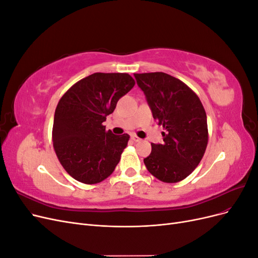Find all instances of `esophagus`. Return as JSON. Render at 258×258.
I'll return each mask as SVG.
<instances>
[{
  "label": "esophagus",
  "instance_id": "obj_1",
  "mask_svg": "<svg viewBox=\"0 0 258 258\" xmlns=\"http://www.w3.org/2000/svg\"><path fill=\"white\" fill-rule=\"evenodd\" d=\"M131 139H132V140H134V141H135V142H140V141H142V140H141V139H140V138H138L137 136H132V137H131Z\"/></svg>",
  "mask_w": 258,
  "mask_h": 258
}]
</instances>
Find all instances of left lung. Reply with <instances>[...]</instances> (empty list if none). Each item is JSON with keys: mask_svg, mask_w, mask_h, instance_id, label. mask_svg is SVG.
<instances>
[{"mask_svg": "<svg viewBox=\"0 0 258 258\" xmlns=\"http://www.w3.org/2000/svg\"><path fill=\"white\" fill-rule=\"evenodd\" d=\"M154 119L163 127L162 144L152 143L144 158L148 172L165 183L188 176L204 157L208 145L207 114L188 86L163 72L135 74Z\"/></svg>", "mask_w": 258, "mask_h": 258, "instance_id": "obj_1", "label": "left lung"}]
</instances>
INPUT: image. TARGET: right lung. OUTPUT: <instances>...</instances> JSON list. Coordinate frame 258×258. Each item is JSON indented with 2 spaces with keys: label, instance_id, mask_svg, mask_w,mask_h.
<instances>
[{
  "label": "right lung",
  "instance_id": "obj_1",
  "mask_svg": "<svg viewBox=\"0 0 258 258\" xmlns=\"http://www.w3.org/2000/svg\"><path fill=\"white\" fill-rule=\"evenodd\" d=\"M135 84L127 73H93L60 99L52 143L62 167L76 181L97 184L113 173L130 137L113 135L103 121Z\"/></svg>",
  "mask_w": 258,
  "mask_h": 258
}]
</instances>
